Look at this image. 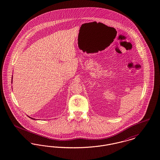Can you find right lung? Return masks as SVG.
<instances>
[{
	"label": "right lung",
	"instance_id": "1",
	"mask_svg": "<svg viewBox=\"0 0 160 160\" xmlns=\"http://www.w3.org/2000/svg\"><path fill=\"white\" fill-rule=\"evenodd\" d=\"M29 118H30V117H29ZM31 119H33V118H31Z\"/></svg>",
	"mask_w": 160,
	"mask_h": 160
}]
</instances>
